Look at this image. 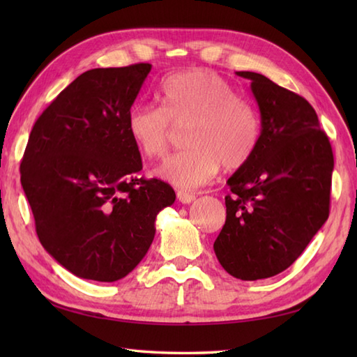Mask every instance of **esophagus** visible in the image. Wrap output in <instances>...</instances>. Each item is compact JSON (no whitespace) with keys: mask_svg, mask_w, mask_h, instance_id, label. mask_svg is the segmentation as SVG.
I'll use <instances>...</instances> for the list:
<instances>
[{"mask_svg":"<svg viewBox=\"0 0 357 357\" xmlns=\"http://www.w3.org/2000/svg\"><path fill=\"white\" fill-rule=\"evenodd\" d=\"M176 196H178V201L181 204H192L196 199V196L193 193H188V192H178Z\"/></svg>","mask_w":357,"mask_h":357,"instance_id":"obj_1","label":"esophagus"}]
</instances>
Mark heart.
<instances>
[{"label":"heart","instance_id":"1","mask_svg":"<svg viewBox=\"0 0 357 357\" xmlns=\"http://www.w3.org/2000/svg\"><path fill=\"white\" fill-rule=\"evenodd\" d=\"M161 109L135 104L127 112L130 139L147 158H162L173 127L185 124L187 150L167 158L156 174L181 188L207 184L224 165L236 170L255 153L261 124L255 109L238 98L219 75L193 69L174 73L159 86Z\"/></svg>","mask_w":357,"mask_h":357}]
</instances>
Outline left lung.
<instances>
[{"label":"left lung","instance_id":"1","mask_svg":"<svg viewBox=\"0 0 357 357\" xmlns=\"http://www.w3.org/2000/svg\"><path fill=\"white\" fill-rule=\"evenodd\" d=\"M236 75L252 82L261 136L227 181L231 195L213 248L227 273L256 280L290 267L328 219L335 159L307 100L261 73Z\"/></svg>","mask_w":357,"mask_h":357}]
</instances>
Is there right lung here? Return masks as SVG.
<instances>
[{
    "instance_id": "add662e5",
    "label": "right lung",
    "mask_w": 357,
    "mask_h": 357,
    "mask_svg": "<svg viewBox=\"0 0 357 357\" xmlns=\"http://www.w3.org/2000/svg\"><path fill=\"white\" fill-rule=\"evenodd\" d=\"M151 64L87 70L52 101L30 132L21 185L36 234L75 276L115 282L146 256L159 211L176 199L142 161L126 116Z\"/></svg>"
}]
</instances>
